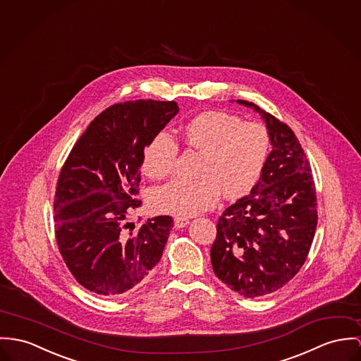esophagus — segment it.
<instances>
[{
  "mask_svg": "<svg viewBox=\"0 0 361 361\" xmlns=\"http://www.w3.org/2000/svg\"><path fill=\"white\" fill-rule=\"evenodd\" d=\"M188 224H190L188 219H184V217H177V219H174V226H176V228H184V226H187Z\"/></svg>",
  "mask_w": 361,
  "mask_h": 361,
  "instance_id": "34e87169",
  "label": "esophagus"
}]
</instances>
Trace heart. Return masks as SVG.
Instances as JSON below:
<instances>
[{
  "instance_id": "b5f03b06",
  "label": "heart",
  "mask_w": 361,
  "mask_h": 361,
  "mask_svg": "<svg viewBox=\"0 0 361 361\" xmlns=\"http://www.w3.org/2000/svg\"><path fill=\"white\" fill-rule=\"evenodd\" d=\"M185 144L202 152L194 181H174L152 195L154 207L178 217L195 216L216 206L220 195L239 197L258 183L271 151L268 129L258 122H242L238 115L204 111L183 128ZM178 142L161 132L144 149L141 169L151 180L173 176Z\"/></svg>"
}]
</instances>
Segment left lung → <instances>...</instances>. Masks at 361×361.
<instances>
[{
    "instance_id": "left-lung-1",
    "label": "left lung",
    "mask_w": 361,
    "mask_h": 361,
    "mask_svg": "<svg viewBox=\"0 0 361 361\" xmlns=\"http://www.w3.org/2000/svg\"><path fill=\"white\" fill-rule=\"evenodd\" d=\"M272 151L250 195L225 209L210 250L216 276L246 298L271 294L305 262L317 225L312 169L294 132L254 103Z\"/></svg>"
}]
</instances>
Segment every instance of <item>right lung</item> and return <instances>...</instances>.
I'll return each instance as SVG.
<instances>
[{
  "instance_id": "obj_1",
  "label": "right lung",
  "mask_w": 361,
  "mask_h": 361,
  "mask_svg": "<svg viewBox=\"0 0 361 361\" xmlns=\"http://www.w3.org/2000/svg\"><path fill=\"white\" fill-rule=\"evenodd\" d=\"M178 112L176 102L135 100L99 114L60 170L55 202L59 251L86 290L115 297L140 284L159 262L170 216L128 221L140 207V167L148 142Z\"/></svg>"
}]
</instances>
